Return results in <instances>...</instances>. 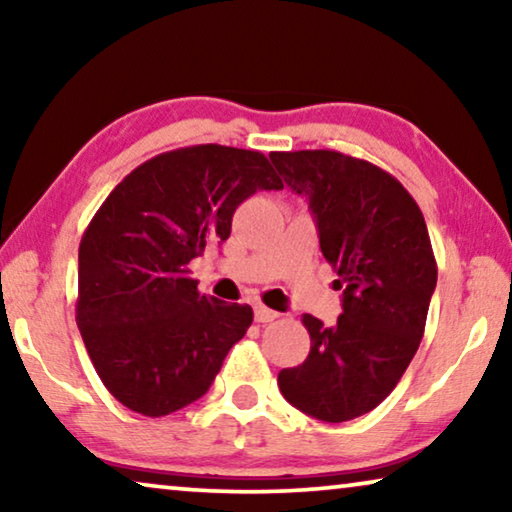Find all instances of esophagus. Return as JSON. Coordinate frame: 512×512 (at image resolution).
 <instances>
[{
	"label": "esophagus",
	"mask_w": 512,
	"mask_h": 512,
	"mask_svg": "<svg viewBox=\"0 0 512 512\" xmlns=\"http://www.w3.org/2000/svg\"><path fill=\"white\" fill-rule=\"evenodd\" d=\"M254 317H256L258 324H270V321L279 319V312L270 310V307H265V305H256L254 307Z\"/></svg>",
	"instance_id": "1"
}]
</instances>
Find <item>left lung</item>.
Wrapping results in <instances>:
<instances>
[{
	"instance_id": "8db88e82",
	"label": "left lung",
	"mask_w": 512,
	"mask_h": 512,
	"mask_svg": "<svg viewBox=\"0 0 512 512\" xmlns=\"http://www.w3.org/2000/svg\"><path fill=\"white\" fill-rule=\"evenodd\" d=\"M277 172L310 202L321 254L338 272L342 314L303 324L310 354L277 375L293 408L321 422H349L377 408L422 342L438 282L422 209L389 172L340 151H275Z\"/></svg>"
}]
</instances>
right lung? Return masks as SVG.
Listing matches in <instances>:
<instances>
[{
    "label": "right lung",
    "instance_id": "right-lung-1",
    "mask_svg": "<svg viewBox=\"0 0 512 512\" xmlns=\"http://www.w3.org/2000/svg\"><path fill=\"white\" fill-rule=\"evenodd\" d=\"M279 188L263 153L198 144L135 167L97 209L79 247L76 324L125 408L165 417L212 387L254 312L202 296L188 265L228 240L249 195Z\"/></svg>",
    "mask_w": 512,
    "mask_h": 512
}]
</instances>
